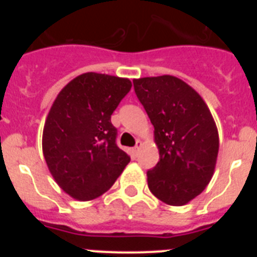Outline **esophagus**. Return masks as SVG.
Masks as SVG:
<instances>
[{
	"instance_id": "esophagus-1",
	"label": "esophagus",
	"mask_w": 257,
	"mask_h": 257,
	"mask_svg": "<svg viewBox=\"0 0 257 257\" xmlns=\"http://www.w3.org/2000/svg\"><path fill=\"white\" fill-rule=\"evenodd\" d=\"M142 147H143V143L142 142H136L135 148L133 149V153L135 154V156H138V154H139V152H140V149H142Z\"/></svg>"
}]
</instances>
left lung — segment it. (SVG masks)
Listing matches in <instances>:
<instances>
[{
    "mask_svg": "<svg viewBox=\"0 0 257 257\" xmlns=\"http://www.w3.org/2000/svg\"><path fill=\"white\" fill-rule=\"evenodd\" d=\"M135 92L154 127L160 161L147 172L149 190L170 206H184L212 179L219 133L201 95L170 74L134 79Z\"/></svg>",
    "mask_w": 257,
    "mask_h": 257,
    "instance_id": "obj_1",
    "label": "left lung"
}]
</instances>
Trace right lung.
<instances>
[{
    "label": "right lung",
    "mask_w": 257,
    "mask_h": 257,
    "mask_svg": "<svg viewBox=\"0 0 257 257\" xmlns=\"http://www.w3.org/2000/svg\"><path fill=\"white\" fill-rule=\"evenodd\" d=\"M131 81L109 74H79L61 88L42 133L50 174L68 196L92 201L110 189L130 156L115 144L110 115Z\"/></svg>",
    "instance_id": "right-lung-1"
}]
</instances>
